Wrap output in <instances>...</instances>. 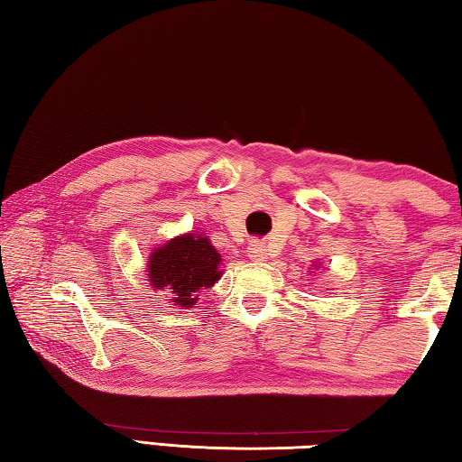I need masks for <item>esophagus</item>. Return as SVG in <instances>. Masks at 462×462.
<instances>
[{
    "label": "esophagus",
    "mask_w": 462,
    "mask_h": 462,
    "mask_svg": "<svg viewBox=\"0 0 462 462\" xmlns=\"http://www.w3.org/2000/svg\"><path fill=\"white\" fill-rule=\"evenodd\" d=\"M246 254H248V259H253V261H264L267 259V246H264L261 240H253L246 248Z\"/></svg>",
    "instance_id": "esophagus-1"
}]
</instances>
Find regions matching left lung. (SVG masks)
<instances>
[{
	"label": "left lung",
	"instance_id": "8db88e82",
	"mask_svg": "<svg viewBox=\"0 0 462 462\" xmlns=\"http://www.w3.org/2000/svg\"><path fill=\"white\" fill-rule=\"evenodd\" d=\"M316 267H318V269H319V263H314V269H316Z\"/></svg>",
	"mask_w": 462,
	"mask_h": 462
}]
</instances>
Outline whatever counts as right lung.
<instances>
[{
  "label": "right lung",
  "instance_id": "add662e5",
  "mask_svg": "<svg viewBox=\"0 0 462 462\" xmlns=\"http://www.w3.org/2000/svg\"><path fill=\"white\" fill-rule=\"evenodd\" d=\"M222 256L208 236L187 232L154 246L146 263L148 283L171 293V306L193 308L201 289L212 287L222 277Z\"/></svg>",
  "mask_w": 462,
  "mask_h": 462
}]
</instances>
